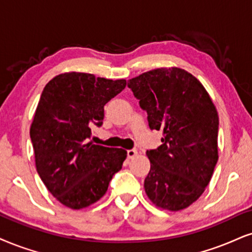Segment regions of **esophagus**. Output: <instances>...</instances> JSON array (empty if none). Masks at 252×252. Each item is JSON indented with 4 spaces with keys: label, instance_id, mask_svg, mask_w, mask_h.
Instances as JSON below:
<instances>
[{
    "label": "esophagus",
    "instance_id": "1",
    "mask_svg": "<svg viewBox=\"0 0 252 252\" xmlns=\"http://www.w3.org/2000/svg\"><path fill=\"white\" fill-rule=\"evenodd\" d=\"M136 154H138V151H136V150H128V151H127V158H128V159H133V158L136 157Z\"/></svg>",
    "mask_w": 252,
    "mask_h": 252
}]
</instances>
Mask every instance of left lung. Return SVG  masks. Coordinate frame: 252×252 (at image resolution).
Segmentation results:
<instances>
[{"label":"left lung","instance_id":"1","mask_svg":"<svg viewBox=\"0 0 252 252\" xmlns=\"http://www.w3.org/2000/svg\"><path fill=\"white\" fill-rule=\"evenodd\" d=\"M162 145L146 152L151 169L145 191L161 209L179 212L209 185L219 160V114L200 80L180 67H161L129 79Z\"/></svg>","mask_w":252,"mask_h":252}]
</instances>
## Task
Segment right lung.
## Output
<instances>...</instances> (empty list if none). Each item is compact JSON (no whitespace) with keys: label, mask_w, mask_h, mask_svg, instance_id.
I'll use <instances>...</instances> for the list:
<instances>
[{"label":"right lung","mask_w":252,"mask_h":252,"mask_svg":"<svg viewBox=\"0 0 252 252\" xmlns=\"http://www.w3.org/2000/svg\"><path fill=\"white\" fill-rule=\"evenodd\" d=\"M126 80L65 72L45 85L30 127L36 169L48 190L71 209L100 200L127 157L123 148L89 141L101 126L104 106L125 89Z\"/></svg>","instance_id":"1"}]
</instances>
